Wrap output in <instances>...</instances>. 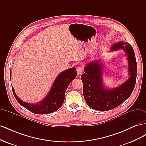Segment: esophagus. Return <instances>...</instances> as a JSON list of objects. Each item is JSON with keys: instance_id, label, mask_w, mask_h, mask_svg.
<instances>
[{"instance_id": "esophagus-1", "label": "esophagus", "mask_w": 146, "mask_h": 146, "mask_svg": "<svg viewBox=\"0 0 146 146\" xmlns=\"http://www.w3.org/2000/svg\"><path fill=\"white\" fill-rule=\"evenodd\" d=\"M83 70V68L82 66H78L77 68V72L78 74H81Z\"/></svg>"}]
</instances>
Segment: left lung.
<instances>
[{"instance_id":"8db88e82","label":"left lung","mask_w":146,"mask_h":146,"mask_svg":"<svg viewBox=\"0 0 146 146\" xmlns=\"http://www.w3.org/2000/svg\"><path fill=\"white\" fill-rule=\"evenodd\" d=\"M122 48L127 55L130 77L122 85L113 90L105 89L102 80L103 66L100 61L88 63L82 75L83 93L90 107L99 111H108L120 105L130 96L136 83L137 64L133 48L129 42H117L111 50Z\"/></svg>"}]
</instances>
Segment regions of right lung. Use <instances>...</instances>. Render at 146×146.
Returning <instances> with one entry per match:
<instances>
[{
  "mask_svg": "<svg viewBox=\"0 0 146 146\" xmlns=\"http://www.w3.org/2000/svg\"><path fill=\"white\" fill-rule=\"evenodd\" d=\"M77 76L76 68H70L58 74L46 98L36 104H31L21 100L15 93L14 88L12 90L16 99L24 108L35 114H49L58 110L64 100L65 92L72 80ZM11 79V72H10Z\"/></svg>",
  "mask_w": 146,
  "mask_h": 146,
  "instance_id": "right-lung-1",
  "label": "right lung"
}]
</instances>
